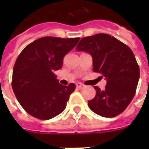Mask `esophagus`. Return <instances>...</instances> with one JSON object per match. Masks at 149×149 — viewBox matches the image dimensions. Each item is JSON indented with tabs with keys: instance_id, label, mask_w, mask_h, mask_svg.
Returning <instances> with one entry per match:
<instances>
[{
	"instance_id": "34e87169",
	"label": "esophagus",
	"mask_w": 149,
	"mask_h": 149,
	"mask_svg": "<svg viewBox=\"0 0 149 149\" xmlns=\"http://www.w3.org/2000/svg\"><path fill=\"white\" fill-rule=\"evenodd\" d=\"M77 87L79 89H83L84 87V85L83 84H81V83H77Z\"/></svg>"
}]
</instances>
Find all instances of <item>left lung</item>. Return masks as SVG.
Here are the masks:
<instances>
[{"instance_id":"1","label":"left lung","mask_w":149,"mask_h":149,"mask_svg":"<svg viewBox=\"0 0 149 149\" xmlns=\"http://www.w3.org/2000/svg\"><path fill=\"white\" fill-rule=\"evenodd\" d=\"M77 51L89 53L93 70L107 81L104 91L97 86L95 97L88 101L91 111L104 118H113L127 108L134 97L140 70L133 52L127 45L108 34L83 38Z\"/></svg>"}]
</instances>
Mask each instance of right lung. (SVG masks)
<instances>
[{"label": "right lung", "mask_w": 149, "mask_h": 149, "mask_svg": "<svg viewBox=\"0 0 149 149\" xmlns=\"http://www.w3.org/2000/svg\"><path fill=\"white\" fill-rule=\"evenodd\" d=\"M79 39L42 37L27 45L20 53L13 69L12 89L20 104L30 115L49 120L65 110L76 86L60 84L54 72L62 68L64 56Z\"/></svg>", "instance_id": "1"}]
</instances>
